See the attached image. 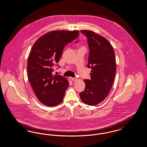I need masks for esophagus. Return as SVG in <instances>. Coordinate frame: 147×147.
Here are the masks:
<instances>
[{"label":"esophagus","instance_id":"esophagus-1","mask_svg":"<svg viewBox=\"0 0 147 147\" xmlns=\"http://www.w3.org/2000/svg\"><path fill=\"white\" fill-rule=\"evenodd\" d=\"M71 79L73 82H76V80H78V79L76 78H71Z\"/></svg>","mask_w":147,"mask_h":147}]
</instances>
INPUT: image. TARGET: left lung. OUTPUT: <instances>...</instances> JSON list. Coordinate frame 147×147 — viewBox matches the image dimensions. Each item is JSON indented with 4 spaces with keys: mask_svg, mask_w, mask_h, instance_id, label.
Masks as SVG:
<instances>
[{
    "mask_svg": "<svg viewBox=\"0 0 147 147\" xmlns=\"http://www.w3.org/2000/svg\"><path fill=\"white\" fill-rule=\"evenodd\" d=\"M81 32L88 38V67L91 71V79L84 80L85 89L80 97L86 105L95 106L106 98L112 88L117 71L115 53L105 37L90 30H81Z\"/></svg>",
    "mask_w": 147,
    "mask_h": 147,
    "instance_id": "left-lung-1",
    "label": "left lung"
}]
</instances>
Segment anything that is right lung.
Instances as JSON below:
<instances>
[{
  "mask_svg": "<svg viewBox=\"0 0 147 147\" xmlns=\"http://www.w3.org/2000/svg\"><path fill=\"white\" fill-rule=\"evenodd\" d=\"M79 30H53L41 36L33 44L27 61L28 78L36 97L45 106L63 101L69 83L60 75H53L63 48L76 39Z\"/></svg>",
  "mask_w": 147,
  "mask_h": 147,
  "instance_id": "add662e5",
  "label": "right lung"
}]
</instances>
